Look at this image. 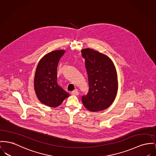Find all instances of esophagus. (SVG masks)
<instances>
[{"instance_id":"34e87169","label":"esophagus","mask_w":156,"mask_h":156,"mask_svg":"<svg viewBox=\"0 0 156 156\" xmlns=\"http://www.w3.org/2000/svg\"><path fill=\"white\" fill-rule=\"evenodd\" d=\"M72 95L77 96V95L79 94V92H78L77 90H74V91H73V92H72Z\"/></svg>"}]
</instances>
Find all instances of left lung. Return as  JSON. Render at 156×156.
<instances>
[{
    "label": "left lung",
    "instance_id": "obj_1",
    "mask_svg": "<svg viewBox=\"0 0 156 156\" xmlns=\"http://www.w3.org/2000/svg\"><path fill=\"white\" fill-rule=\"evenodd\" d=\"M82 55L89 80V92L82 101L91 112L103 111L114 101L118 91L117 74L114 64L106 55L90 48L83 49Z\"/></svg>",
    "mask_w": 156,
    "mask_h": 156
}]
</instances>
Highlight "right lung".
<instances>
[{"label":"right lung","mask_w":156,"mask_h":156,"mask_svg":"<svg viewBox=\"0 0 156 156\" xmlns=\"http://www.w3.org/2000/svg\"><path fill=\"white\" fill-rule=\"evenodd\" d=\"M64 50H56L45 55L38 62L34 77V89L40 101L55 108L70 94L57 83V66Z\"/></svg>","instance_id":"right-lung-1"}]
</instances>
